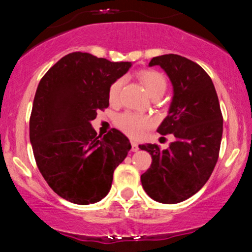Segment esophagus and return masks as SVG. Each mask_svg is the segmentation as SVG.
Wrapping results in <instances>:
<instances>
[{
  "instance_id": "1",
  "label": "esophagus",
  "mask_w": 252,
  "mask_h": 252,
  "mask_svg": "<svg viewBox=\"0 0 252 252\" xmlns=\"http://www.w3.org/2000/svg\"><path fill=\"white\" fill-rule=\"evenodd\" d=\"M131 151L132 152L139 151V145H137L136 141H134V140H131Z\"/></svg>"
}]
</instances>
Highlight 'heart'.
Here are the masks:
<instances>
[{"instance_id":"obj_1","label":"heart","mask_w":252,"mask_h":252,"mask_svg":"<svg viewBox=\"0 0 252 252\" xmlns=\"http://www.w3.org/2000/svg\"><path fill=\"white\" fill-rule=\"evenodd\" d=\"M139 80L145 87L149 95H162L166 91V79L161 73L157 70H142L139 73ZM123 79L116 80L109 88L110 103L116 104L120 99ZM118 128L131 137H140L149 126V120L145 116L135 115L131 112H124L117 117L116 121Z\"/></svg>"}]
</instances>
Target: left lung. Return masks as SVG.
I'll return each instance as SVG.
<instances>
[{
  "mask_svg": "<svg viewBox=\"0 0 252 252\" xmlns=\"http://www.w3.org/2000/svg\"><path fill=\"white\" fill-rule=\"evenodd\" d=\"M148 65H159L172 84V101L157 131L173 135V141L166 149L139 146L152 156L141 183L157 202L179 203L207 183L218 161L222 137L219 99L211 77L192 61L170 54L153 57Z\"/></svg>",
  "mask_w": 252,
  "mask_h": 252,
  "instance_id": "obj_1",
  "label": "left lung"
}]
</instances>
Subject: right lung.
<instances>
[{
	"instance_id": "obj_1",
	"label": "right lung",
	"mask_w": 252,
	"mask_h": 252,
	"mask_svg": "<svg viewBox=\"0 0 252 252\" xmlns=\"http://www.w3.org/2000/svg\"><path fill=\"white\" fill-rule=\"evenodd\" d=\"M131 62H110L73 52L49 69L38 85L30 118V141L41 176L71 203L99 202L111 189L113 171L131 145L117 129L103 137L92 122L109 106V88Z\"/></svg>"
}]
</instances>
